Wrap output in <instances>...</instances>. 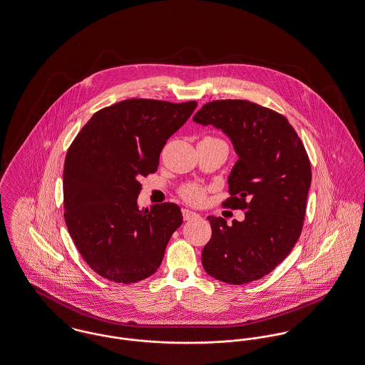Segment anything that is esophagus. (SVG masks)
Here are the masks:
<instances>
[{"mask_svg":"<svg viewBox=\"0 0 365 365\" xmlns=\"http://www.w3.org/2000/svg\"><path fill=\"white\" fill-rule=\"evenodd\" d=\"M182 215H183V219L185 220H192V219H195V217H198V214L197 212H194L192 210H182Z\"/></svg>","mask_w":365,"mask_h":365,"instance_id":"1","label":"esophagus"}]
</instances>
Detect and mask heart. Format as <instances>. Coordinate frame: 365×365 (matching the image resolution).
<instances>
[{"mask_svg": "<svg viewBox=\"0 0 365 365\" xmlns=\"http://www.w3.org/2000/svg\"><path fill=\"white\" fill-rule=\"evenodd\" d=\"M179 194L190 204H201L205 200V189L198 183H186L180 187Z\"/></svg>", "mask_w": 365, "mask_h": 365, "instance_id": "obj_1", "label": "heart"}]
</instances>
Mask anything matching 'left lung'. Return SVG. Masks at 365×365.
Wrapping results in <instances>:
<instances>
[{
    "instance_id": "obj_1",
    "label": "left lung",
    "mask_w": 365,
    "mask_h": 365,
    "mask_svg": "<svg viewBox=\"0 0 365 365\" xmlns=\"http://www.w3.org/2000/svg\"><path fill=\"white\" fill-rule=\"evenodd\" d=\"M193 121L232 139L238 160L222 205L245 211V219L232 226L208 216L212 236L202 250V266L227 284L262 279L288 257L302 233L312 183L309 155L282 114L248 101H212Z\"/></svg>"
}]
</instances>
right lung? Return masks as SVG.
I'll list each match as a JSON object with an SVG mask.
<instances>
[{
  "label": "right lung",
  "mask_w": 365,
  "mask_h": 365,
  "mask_svg": "<svg viewBox=\"0 0 365 365\" xmlns=\"http://www.w3.org/2000/svg\"><path fill=\"white\" fill-rule=\"evenodd\" d=\"M195 101L127 99L96 111L70 145L63 171L67 230L88 266L103 279L132 284L160 267L180 208L139 211V179L157 171L167 140Z\"/></svg>",
  "instance_id": "obj_1"
}]
</instances>
